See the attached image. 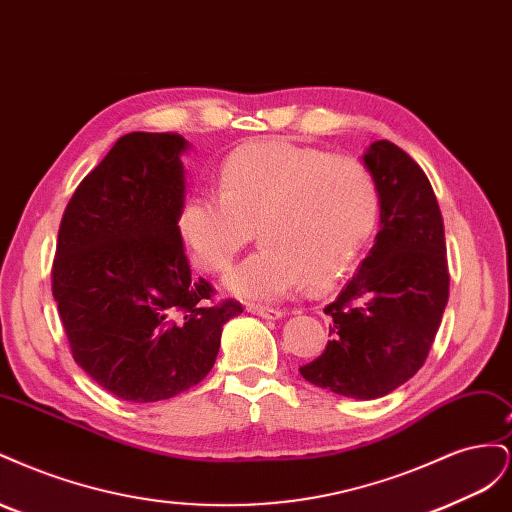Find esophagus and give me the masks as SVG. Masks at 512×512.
Instances as JSON below:
<instances>
[{"mask_svg":"<svg viewBox=\"0 0 512 512\" xmlns=\"http://www.w3.org/2000/svg\"><path fill=\"white\" fill-rule=\"evenodd\" d=\"M247 312L254 314V316H260V318H267V320H277V318L284 316L282 309L262 307V305H247Z\"/></svg>","mask_w":512,"mask_h":512,"instance_id":"34e87169","label":"esophagus"}]
</instances>
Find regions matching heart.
Masks as SVG:
<instances>
[{
  "label": "heart",
  "instance_id": "1",
  "mask_svg": "<svg viewBox=\"0 0 512 512\" xmlns=\"http://www.w3.org/2000/svg\"><path fill=\"white\" fill-rule=\"evenodd\" d=\"M218 190L185 196L179 235L198 269L222 273L256 228L265 245L226 277L230 292L254 301L288 297L305 282L316 290L342 282L380 207L361 162L282 138L232 151L220 166Z\"/></svg>",
  "mask_w": 512,
  "mask_h": 512
}]
</instances>
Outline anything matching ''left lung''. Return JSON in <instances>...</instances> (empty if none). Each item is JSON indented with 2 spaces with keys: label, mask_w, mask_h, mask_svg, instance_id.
I'll list each match as a JSON object with an SVG mask.
<instances>
[{
  "label": "left lung",
  "mask_w": 512,
  "mask_h": 512,
  "mask_svg": "<svg viewBox=\"0 0 512 512\" xmlns=\"http://www.w3.org/2000/svg\"><path fill=\"white\" fill-rule=\"evenodd\" d=\"M363 164L376 183L380 230L339 297L324 307L333 335L299 367L320 389L378 399L423 367L448 303L444 222L423 168L389 141L371 143Z\"/></svg>",
  "instance_id": "1"
}]
</instances>
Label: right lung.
I'll return each mask as SVG.
<instances>
[{
  "label": "right lung",
  "mask_w": 512,
  "mask_h": 512,
  "mask_svg": "<svg viewBox=\"0 0 512 512\" xmlns=\"http://www.w3.org/2000/svg\"><path fill=\"white\" fill-rule=\"evenodd\" d=\"M170 132H130L81 181L59 226L53 297L74 361L102 389L134 404L170 399L203 380L224 324L241 303L211 305L194 280L177 213L185 200Z\"/></svg>",
  "instance_id": "right-lung-1"
}]
</instances>
